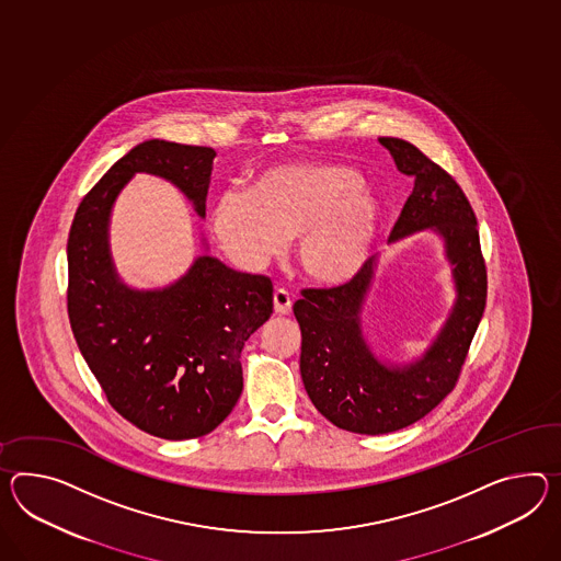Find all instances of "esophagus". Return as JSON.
<instances>
[{
	"mask_svg": "<svg viewBox=\"0 0 561 561\" xmlns=\"http://www.w3.org/2000/svg\"><path fill=\"white\" fill-rule=\"evenodd\" d=\"M274 310L275 314L287 316L291 312V298H289V291L279 287L274 291Z\"/></svg>",
	"mask_w": 561,
	"mask_h": 561,
	"instance_id": "1",
	"label": "esophagus"
}]
</instances>
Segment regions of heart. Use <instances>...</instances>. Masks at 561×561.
<instances>
[{
  "label": "heart",
  "mask_w": 561,
  "mask_h": 561,
  "mask_svg": "<svg viewBox=\"0 0 561 561\" xmlns=\"http://www.w3.org/2000/svg\"><path fill=\"white\" fill-rule=\"evenodd\" d=\"M382 210L353 165L329 160L261 170L247 191L220 192L210 229L234 263L261 270L298 234L301 272L341 286L363 272L381 237Z\"/></svg>",
  "instance_id": "obj_1"
}]
</instances>
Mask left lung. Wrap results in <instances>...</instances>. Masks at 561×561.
<instances>
[{"mask_svg": "<svg viewBox=\"0 0 561 561\" xmlns=\"http://www.w3.org/2000/svg\"><path fill=\"white\" fill-rule=\"evenodd\" d=\"M397 170L413 176V192L389 241L436 232L450 263L456 300L424 355L381 360L363 334V308L375 282V260L348 284L301 289L294 314L301 330L300 373L308 397L329 422L367 436L415 424L450 393L486 306V267L474 210L446 170L413 144L379 137Z\"/></svg>", "mask_w": 561, "mask_h": 561, "instance_id": "left-lung-1", "label": "left lung"}]
</instances>
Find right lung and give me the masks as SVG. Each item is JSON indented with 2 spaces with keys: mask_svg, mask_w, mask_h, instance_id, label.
Here are the masks:
<instances>
[{
  "mask_svg": "<svg viewBox=\"0 0 561 561\" xmlns=\"http://www.w3.org/2000/svg\"><path fill=\"white\" fill-rule=\"evenodd\" d=\"M215 156L164 139L139 144L82 198L69 232L67 300L79 351L111 408L164 439L206 436L231 413L243 391L241 351L274 312V286L205 253L170 286L129 287L111 257V208L146 172L172 182L205 219Z\"/></svg>",
  "mask_w": 561,
  "mask_h": 561,
  "instance_id": "right-lung-1",
  "label": "right lung"
}]
</instances>
